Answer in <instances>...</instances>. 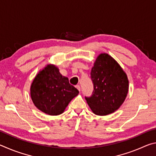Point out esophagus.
I'll return each instance as SVG.
<instances>
[{
	"instance_id": "esophagus-1",
	"label": "esophagus",
	"mask_w": 156,
	"mask_h": 156,
	"mask_svg": "<svg viewBox=\"0 0 156 156\" xmlns=\"http://www.w3.org/2000/svg\"><path fill=\"white\" fill-rule=\"evenodd\" d=\"M76 87L77 88L79 91H80V85H79V84H78V85H76Z\"/></svg>"
}]
</instances>
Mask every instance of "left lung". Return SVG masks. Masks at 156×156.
Segmentation results:
<instances>
[{"mask_svg": "<svg viewBox=\"0 0 156 156\" xmlns=\"http://www.w3.org/2000/svg\"><path fill=\"white\" fill-rule=\"evenodd\" d=\"M91 96L85 97L94 113L106 115L119 109L129 90V80L120 65L107 54H100L91 69Z\"/></svg>", "mask_w": 156, "mask_h": 156, "instance_id": "obj_1", "label": "left lung"}]
</instances>
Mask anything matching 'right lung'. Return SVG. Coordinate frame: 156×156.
<instances>
[{
	"label": "right lung",
	"mask_w": 156,
	"mask_h": 156,
	"mask_svg": "<svg viewBox=\"0 0 156 156\" xmlns=\"http://www.w3.org/2000/svg\"><path fill=\"white\" fill-rule=\"evenodd\" d=\"M78 94V89L69 84L68 78L60 74L58 68L54 65H47L40 71L30 88L34 105L50 115L62 113Z\"/></svg>",
	"instance_id": "add662e5"
}]
</instances>
